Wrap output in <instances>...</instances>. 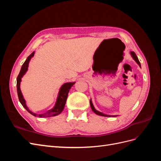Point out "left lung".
<instances>
[{
  "label": "left lung",
  "mask_w": 161,
  "mask_h": 161,
  "mask_svg": "<svg viewBox=\"0 0 161 161\" xmlns=\"http://www.w3.org/2000/svg\"><path fill=\"white\" fill-rule=\"evenodd\" d=\"M130 53H131V56H132V58L134 59V60H135L136 62H137L138 64H139V66H140V62H139V60H138V57L136 56L135 52H131ZM90 105H91V109L92 110V111L95 112V113L97 115H101V116H105V117H111V115H105V114H103V113H101V112H99V111H97V110L95 109L93 105H92L91 100H90ZM115 116H117V115H112V117H115Z\"/></svg>",
  "instance_id": "left-lung-1"
}]
</instances>
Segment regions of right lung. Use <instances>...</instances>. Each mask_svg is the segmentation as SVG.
Wrapping results in <instances>:
<instances>
[{
  "mask_svg": "<svg viewBox=\"0 0 161 161\" xmlns=\"http://www.w3.org/2000/svg\"><path fill=\"white\" fill-rule=\"evenodd\" d=\"M34 55V52L31 53V54L27 58V60L25 62L23 63V64L21 67V69L20 70V72L17 78V94H18V97H19V100L20 101V103L21 105L23 106V108H25V109L30 113L31 115L35 117H40V118H48V117H52V116H55L58 114H60L61 112L63 111L64 108V106L66 104V101L68 97V94H69V92L70 89H71V87L73 86L75 82H69V83H65L64 85H63L62 87L60 89L59 93H58V96L57 98V101L55 106L53 107V108L47 111L46 113H44L43 114H40L37 115L33 113L32 111H31L29 108L27 107L26 103H25V101L24 99L23 95L21 93V91L20 89V82L21 81V78L23 76L25 75V73L27 70V68H28V64L29 62H30V60H31V58Z\"/></svg>",
  "mask_w": 161,
  "mask_h": 161,
  "instance_id": "obj_1",
  "label": "right lung"
}]
</instances>
